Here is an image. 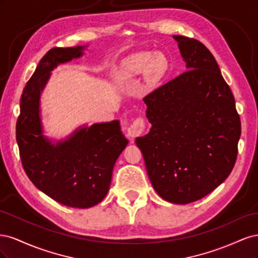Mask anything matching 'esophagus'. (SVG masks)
Wrapping results in <instances>:
<instances>
[{
  "label": "esophagus",
  "mask_w": 258,
  "mask_h": 258,
  "mask_svg": "<svg viewBox=\"0 0 258 258\" xmlns=\"http://www.w3.org/2000/svg\"><path fill=\"white\" fill-rule=\"evenodd\" d=\"M144 129H145L144 119L143 118H138L130 124V127L127 129V134L130 138L135 139L139 136H141L143 134Z\"/></svg>",
  "instance_id": "34e87169"
}]
</instances>
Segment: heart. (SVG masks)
Segmentation results:
<instances>
[{
  "label": "heart",
  "instance_id": "heart-1",
  "mask_svg": "<svg viewBox=\"0 0 258 258\" xmlns=\"http://www.w3.org/2000/svg\"><path fill=\"white\" fill-rule=\"evenodd\" d=\"M168 69V60L161 52L141 51L134 54L124 64V70L130 74L145 73L150 83L158 82Z\"/></svg>",
  "mask_w": 258,
  "mask_h": 258
}]
</instances>
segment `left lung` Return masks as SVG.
Masks as SVG:
<instances>
[{"instance_id":"8db88e82","label":"left lung","mask_w":258,"mask_h":258,"mask_svg":"<svg viewBox=\"0 0 258 258\" xmlns=\"http://www.w3.org/2000/svg\"><path fill=\"white\" fill-rule=\"evenodd\" d=\"M173 38L186 72L144 98L152 128L136 144L156 192L171 204L187 205L230 174L241 122L213 54L194 38Z\"/></svg>"}]
</instances>
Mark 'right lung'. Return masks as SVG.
Masks as SVG:
<instances>
[{"label":"right lung","mask_w":258,"mask_h":258,"mask_svg":"<svg viewBox=\"0 0 258 258\" xmlns=\"http://www.w3.org/2000/svg\"><path fill=\"white\" fill-rule=\"evenodd\" d=\"M86 48H52L45 54L22 91L16 124L21 162L31 182L54 201L79 209L104 199L115 162L128 144L119 120L83 124L58 141L44 135L41 95L51 71L81 58Z\"/></svg>","instance_id":"obj_1"}]
</instances>
